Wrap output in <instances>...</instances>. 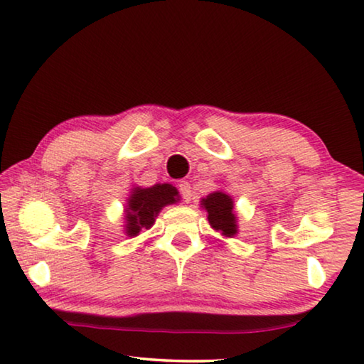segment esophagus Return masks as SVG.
<instances>
[{
	"instance_id": "obj_1",
	"label": "esophagus",
	"mask_w": 364,
	"mask_h": 364,
	"mask_svg": "<svg viewBox=\"0 0 364 364\" xmlns=\"http://www.w3.org/2000/svg\"><path fill=\"white\" fill-rule=\"evenodd\" d=\"M178 191H180V194L183 196V199L189 202L191 200V196H193V188H191V184L188 181H180L178 184Z\"/></svg>"
}]
</instances>
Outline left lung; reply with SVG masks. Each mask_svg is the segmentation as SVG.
<instances>
[{"mask_svg":"<svg viewBox=\"0 0 364 364\" xmlns=\"http://www.w3.org/2000/svg\"><path fill=\"white\" fill-rule=\"evenodd\" d=\"M202 205L208 212V223L221 234L231 237L236 234V217L232 213V199L223 193H213L202 199Z\"/></svg>","mask_w":364,"mask_h":364,"instance_id":"8db88e82","label":"left lung"}]
</instances>
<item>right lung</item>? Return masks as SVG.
Segmentation results:
<instances>
[{
    "label": "right lung",
    "instance_id": "right-lung-1",
    "mask_svg": "<svg viewBox=\"0 0 364 364\" xmlns=\"http://www.w3.org/2000/svg\"><path fill=\"white\" fill-rule=\"evenodd\" d=\"M178 191L171 184H156L152 188H136L128 199L127 210V234L136 236L141 228H151L154 217L160 208L176 202Z\"/></svg>",
    "mask_w": 364,
    "mask_h": 364
}]
</instances>
